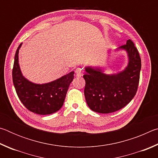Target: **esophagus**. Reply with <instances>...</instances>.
Returning <instances> with one entry per match:
<instances>
[{"label":"esophagus","mask_w":158,"mask_h":158,"mask_svg":"<svg viewBox=\"0 0 158 158\" xmlns=\"http://www.w3.org/2000/svg\"><path fill=\"white\" fill-rule=\"evenodd\" d=\"M75 73H76L77 76H83L84 73V69L82 68V67H80V68H77L75 70Z\"/></svg>","instance_id":"34e87169"}]
</instances>
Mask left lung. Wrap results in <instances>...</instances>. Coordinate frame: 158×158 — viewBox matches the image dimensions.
<instances>
[{"mask_svg":"<svg viewBox=\"0 0 158 158\" xmlns=\"http://www.w3.org/2000/svg\"><path fill=\"white\" fill-rule=\"evenodd\" d=\"M124 51L127 56V65L114 74L105 73L106 67H85L84 95L92 111L109 114L123 108L137 93L141 62L138 50L131 40L116 52Z\"/></svg>","mask_w":158,"mask_h":158,"instance_id":"obj_1","label":"left lung"}]
</instances>
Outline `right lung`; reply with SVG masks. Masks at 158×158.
<instances>
[{
  "instance_id": "1",
  "label": "right lung",
  "mask_w": 158,
  "mask_h": 158,
  "mask_svg": "<svg viewBox=\"0 0 158 158\" xmlns=\"http://www.w3.org/2000/svg\"><path fill=\"white\" fill-rule=\"evenodd\" d=\"M19 44L16 51L12 80L16 92L23 105L29 111L40 115L55 113L62 107L69 84L74 79V72L45 84H35L23 75L19 63Z\"/></svg>"
}]
</instances>
